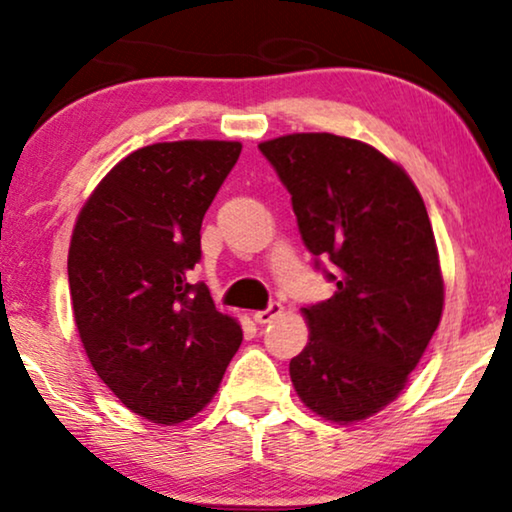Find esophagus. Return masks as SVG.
Listing matches in <instances>:
<instances>
[{
  "instance_id": "34e87169",
  "label": "esophagus",
  "mask_w": 512,
  "mask_h": 512,
  "mask_svg": "<svg viewBox=\"0 0 512 512\" xmlns=\"http://www.w3.org/2000/svg\"><path fill=\"white\" fill-rule=\"evenodd\" d=\"M279 314H282V305L270 303L268 307H265V310H258L254 314V321H256V324H270V321L279 317Z\"/></svg>"
}]
</instances>
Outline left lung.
<instances>
[{"label":"left lung","instance_id":"left-lung-1","mask_svg":"<svg viewBox=\"0 0 512 512\" xmlns=\"http://www.w3.org/2000/svg\"><path fill=\"white\" fill-rule=\"evenodd\" d=\"M258 149L286 191L305 247L335 265L338 291L303 307L310 342L291 382L319 417L349 424L401 394L443 314V275L424 200L401 165L331 132Z\"/></svg>","mask_w":512,"mask_h":512}]
</instances>
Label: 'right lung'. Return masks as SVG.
Segmentation results:
<instances>
[{
	"label": "right lung",
	"mask_w": 512,
	"mask_h": 512,
	"mask_svg": "<svg viewBox=\"0 0 512 512\" xmlns=\"http://www.w3.org/2000/svg\"><path fill=\"white\" fill-rule=\"evenodd\" d=\"M240 142L184 139L125 156L76 219L67 272L74 321L100 380L156 424L193 417L219 389L242 328L191 284L205 212Z\"/></svg>",
	"instance_id": "obj_1"
}]
</instances>
